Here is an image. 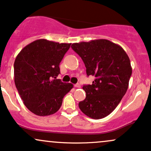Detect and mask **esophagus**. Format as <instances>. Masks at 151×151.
<instances>
[{
	"mask_svg": "<svg viewBox=\"0 0 151 151\" xmlns=\"http://www.w3.org/2000/svg\"><path fill=\"white\" fill-rule=\"evenodd\" d=\"M74 86H75L76 88H81V84L80 83H76L74 85Z\"/></svg>",
	"mask_w": 151,
	"mask_h": 151,
	"instance_id": "34e87169",
	"label": "esophagus"
}]
</instances>
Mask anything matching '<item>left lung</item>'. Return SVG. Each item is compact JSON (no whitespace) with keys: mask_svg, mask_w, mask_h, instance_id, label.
<instances>
[{"mask_svg":"<svg viewBox=\"0 0 151 151\" xmlns=\"http://www.w3.org/2000/svg\"><path fill=\"white\" fill-rule=\"evenodd\" d=\"M93 76L92 85H85L86 98L79 103L81 111L93 119H101L114 111L128 88L132 74L129 57L121 46L106 39L73 43Z\"/></svg>","mask_w":151,"mask_h":151,"instance_id":"obj_1","label":"left lung"}]
</instances>
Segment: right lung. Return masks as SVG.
I'll list each match as a JSON object with an SVG mask.
<instances>
[{"instance_id": "right-lung-1", "label": "right lung", "mask_w": 151, "mask_h": 151, "mask_svg": "<svg viewBox=\"0 0 151 151\" xmlns=\"http://www.w3.org/2000/svg\"><path fill=\"white\" fill-rule=\"evenodd\" d=\"M71 43L39 39L24 47L14 62V81L26 108L39 116L56 113L73 87L56 79L59 65Z\"/></svg>"}]
</instances>
